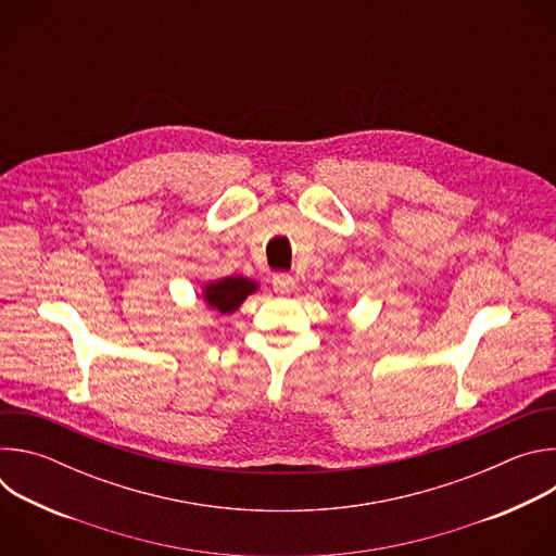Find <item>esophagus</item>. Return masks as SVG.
I'll return each mask as SVG.
<instances>
[{"mask_svg": "<svg viewBox=\"0 0 556 556\" xmlns=\"http://www.w3.org/2000/svg\"><path fill=\"white\" fill-rule=\"evenodd\" d=\"M273 288H275V292H277V294H292V292L296 290V281H294V277H292V275L281 273V275H275V279H273Z\"/></svg>", "mask_w": 556, "mask_h": 556, "instance_id": "34e87169", "label": "esophagus"}]
</instances>
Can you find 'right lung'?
I'll list each match as a JSON object with an SVG mask.
<instances>
[{"instance_id":"obj_1","label":"right lung","mask_w":556,"mask_h":556,"mask_svg":"<svg viewBox=\"0 0 556 556\" xmlns=\"http://www.w3.org/2000/svg\"><path fill=\"white\" fill-rule=\"evenodd\" d=\"M260 290V283L255 279H249L244 275H230L222 279L206 281L202 286V301L206 307L219 312V314H232L240 309V305Z\"/></svg>"}]
</instances>
